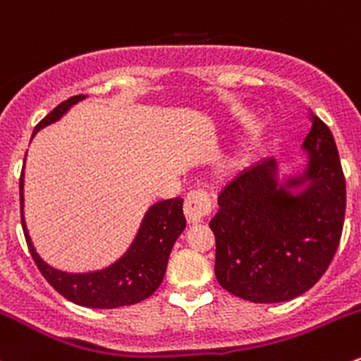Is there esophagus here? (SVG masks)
<instances>
[{"label":"esophagus","mask_w":361,"mask_h":361,"mask_svg":"<svg viewBox=\"0 0 361 361\" xmlns=\"http://www.w3.org/2000/svg\"><path fill=\"white\" fill-rule=\"evenodd\" d=\"M210 209H212V203L205 191H191L185 196L184 214L189 224L203 223L210 214Z\"/></svg>","instance_id":"1"}]
</instances>
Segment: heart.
I'll list each match as a JSON object with an SVG mask.
<instances>
[{"label":"heart","mask_w":361,"mask_h":361,"mask_svg":"<svg viewBox=\"0 0 361 361\" xmlns=\"http://www.w3.org/2000/svg\"><path fill=\"white\" fill-rule=\"evenodd\" d=\"M251 151H252L251 140L242 142L240 147H238L237 151L233 152V156L226 161V166H224L226 172L230 173V176H237L238 172H242V170L247 166L249 159H251Z\"/></svg>","instance_id":"b5f03b06"}]
</instances>
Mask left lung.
<instances>
[{
	"instance_id": "1",
	"label": "left lung",
	"mask_w": 361,
	"mask_h": 361,
	"mask_svg": "<svg viewBox=\"0 0 361 361\" xmlns=\"http://www.w3.org/2000/svg\"><path fill=\"white\" fill-rule=\"evenodd\" d=\"M302 172L262 159L221 191L209 226L217 283L255 303L293 300L326 272L345 214V179L331 131L309 112Z\"/></svg>"
}]
</instances>
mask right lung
Listing matches in <instances>:
<instances>
[{
	"label": "right lung",
	"instance_id": "1",
	"mask_svg": "<svg viewBox=\"0 0 361 361\" xmlns=\"http://www.w3.org/2000/svg\"><path fill=\"white\" fill-rule=\"evenodd\" d=\"M84 98V94H78L59 103L35 126L33 137L49 124L58 123L71 106ZM19 191L20 221L31 256L42 276L66 300L89 309H116V307L133 305L145 300L158 290L165 277L173 244L185 228V217L182 212L184 200H163L149 207L133 242L119 259L102 270L73 274L51 267L40 258L35 249L24 219V170L20 173Z\"/></svg>",
	"mask_w": 361,
	"mask_h": 361
}]
</instances>
